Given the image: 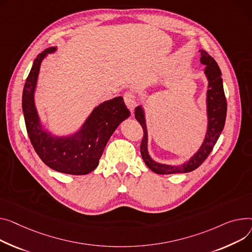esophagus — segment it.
<instances>
[{"label": "esophagus", "instance_id": "1", "mask_svg": "<svg viewBox=\"0 0 252 252\" xmlns=\"http://www.w3.org/2000/svg\"><path fill=\"white\" fill-rule=\"evenodd\" d=\"M124 100H125V103L127 106V108L130 111H132L133 108H135L136 105H137L135 95H133L131 92H126L124 94Z\"/></svg>", "mask_w": 252, "mask_h": 252}]
</instances>
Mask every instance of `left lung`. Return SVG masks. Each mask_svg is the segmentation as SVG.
I'll return each instance as SVG.
<instances>
[{"label": "left lung", "instance_id": "8db88e82", "mask_svg": "<svg viewBox=\"0 0 252 252\" xmlns=\"http://www.w3.org/2000/svg\"><path fill=\"white\" fill-rule=\"evenodd\" d=\"M200 63L206 64L205 73L209 80V90L207 95V103H208V130L206 139L199 148L197 152L188 161L186 164L179 166H170L156 163L151 159L148 154L147 150V127L145 122L144 111L141 106L136 107L135 117L140 123L143 130L144 136L141 143V155L149 168L157 174H174V173H187L196 169L198 166L202 165L204 161L208 158L212 150L219 139L221 132L225 126L226 113H227V100L223 88V80L222 73L219 65L216 61L204 49L199 50Z\"/></svg>", "mask_w": 252, "mask_h": 252}]
</instances>
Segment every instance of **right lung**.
Masks as SVG:
<instances>
[{
	"mask_svg": "<svg viewBox=\"0 0 252 252\" xmlns=\"http://www.w3.org/2000/svg\"><path fill=\"white\" fill-rule=\"evenodd\" d=\"M55 50L56 47H49L37 56L25 82L22 108L27 133L36 154L50 168L65 174H88L98 166L113 131L130 113L123 97H115L96 107L76 135L61 139L50 137L40 127L33 94L41 61Z\"/></svg>",
	"mask_w": 252,
	"mask_h": 252,
	"instance_id": "1",
	"label": "right lung"
}]
</instances>
